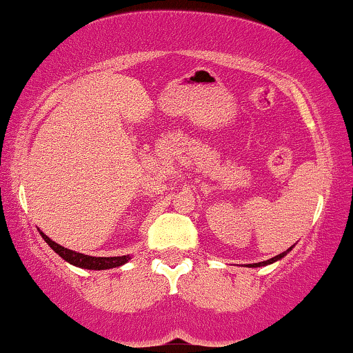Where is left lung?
Listing matches in <instances>:
<instances>
[{
	"label": "left lung",
	"instance_id": "left-lung-1",
	"mask_svg": "<svg viewBox=\"0 0 353 353\" xmlns=\"http://www.w3.org/2000/svg\"><path fill=\"white\" fill-rule=\"evenodd\" d=\"M288 251H292V248H290V249H287V251H285V252H282V254H279V256H275V257H272V259H269V261H264V262H257V264H251V267H262V265L272 264V262L279 261V259H282L283 256H287V252H288Z\"/></svg>",
	"mask_w": 353,
	"mask_h": 353
}]
</instances>
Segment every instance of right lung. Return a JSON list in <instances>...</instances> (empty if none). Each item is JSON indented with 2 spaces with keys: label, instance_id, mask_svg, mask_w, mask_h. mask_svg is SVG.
Returning <instances> with one entry per match:
<instances>
[{
  "label": "right lung",
  "instance_id": "obj_1",
  "mask_svg": "<svg viewBox=\"0 0 353 353\" xmlns=\"http://www.w3.org/2000/svg\"><path fill=\"white\" fill-rule=\"evenodd\" d=\"M42 238L46 239V243L50 246L53 251H55L58 256L63 257L66 262H70V264L77 265V267H83V269H89V270H104V269H112V267H119L125 264V262L128 261V256H120V257H91V256H86V254H79V252H74V251H70V249H66L63 246H60V244H57L55 241H52L48 236H46L43 233Z\"/></svg>",
  "mask_w": 353,
  "mask_h": 353
}]
</instances>
